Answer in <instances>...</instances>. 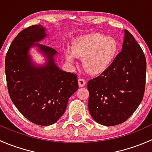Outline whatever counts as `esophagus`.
I'll return each mask as SVG.
<instances>
[{
  "mask_svg": "<svg viewBox=\"0 0 152 152\" xmlns=\"http://www.w3.org/2000/svg\"><path fill=\"white\" fill-rule=\"evenodd\" d=\"M78 83H79V87H84V86L86 85L85 80L84 79H82V78L79 79V80H78Z\"/></svg>",
  "mask_w": 152,
  "mask_h": 152,
  "instance_id": "34e87169",
  "label": "esophagus"
}]
</instances>
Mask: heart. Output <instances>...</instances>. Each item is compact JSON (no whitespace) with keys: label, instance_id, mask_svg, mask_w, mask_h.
Listing matches in <instances>:
<instances>
[{"label":"heart","instance_id":"1","mask_svg":"<svg viewBox=\"0 0 152 152\" xmlns=\"http://www.w3.org/2000/svg\"><path fill=\"white\" fill-rule=\"evenodd\" d=\"M117 50L118 43L114 38L92 33L76 37L70 50L65 52V56L71 63H74L76 57L83 58L85 70L91 74H99L110 66Z\"/></svg>","mask_w":152,"mask_h":152}]
</instances>
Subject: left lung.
I'll use <instances>...</instances> for the list:
<instances>
[{"instance_id":"1","label":"left lung","mask_w":152,"mask_h":152,"mask_svg":"<svg viewBox=\"0 0 152 152\" xmlns=\"http://www.w3.org/2000/svg\"><path fill=\"white\" fill-rule=\"evenodd\" d=\"M145 73V54L125 30L121 51L105 71L87 82L88 109L95 121L107 126L125 122L141 103Z\"/></svg>"}]
</instances>
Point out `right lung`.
I'll list each match as a JSON object with an SVG mask.
<instances>
[{
    "instance_id": "right-lung-1",
    "label": "right lung",
    "mask_w": 152,
    "mask_h": 152,
    "mask_svg": "<svg viewBox=\"0 0 152 152\" xmlns=\"http://www.w3.org/2000/svg\"><path fill=\"white\" fill-rule=\"evenodd\" d=\"M45 28L33 25L13 39L6 55L5 72L10 99L29 121L39 126L56 123L66 110L68 99L79 85L77 75L61 70L54 63L56 50L37 44L48 56L46 66L36 67L28 55L29 48L45 37Z\"/></svg>"
}]
</instances>
